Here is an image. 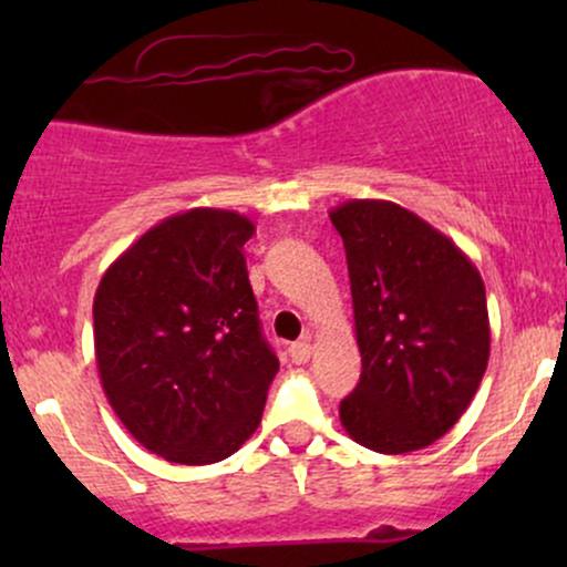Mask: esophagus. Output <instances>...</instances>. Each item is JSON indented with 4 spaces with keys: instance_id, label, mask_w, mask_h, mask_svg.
<instances>
[{
    "instance_id": "34e87169",
    "label": "esophagus",
    "mask_w": 567,
    "mask_h": 567,
    "mask_svg": "<svg viewBox=\"0 0 567 567\" xmlns=\"http://www.w3.org/2000/svg\"><path fill=\"white\" fill-rule=\"evenodd\" d=\"M290 357H292V362H298V365L309 362V357H311V341H309V338H303V341L292 343Z\"/></svg>"
}]
</instances>
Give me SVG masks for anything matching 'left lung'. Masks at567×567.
Returning <instances> with one entry per match:
<instances>
[{"label":"left lung","mask_w":567,"mask_h":567,"mask_svg":"<svg viewBox=\"0 0 567 567\" xmlns=\"http://www.w3.org/2000/svg\"><path fill=\"white\" fill-rule=\"evenodd\" d=\"M347 250L357 389L341 402L347 434L375 453H413L451 432L491 357L485 285L466 252L386 199L330 210Z\"/></svg>","instance_id":"8db88e82"}]
</instances>
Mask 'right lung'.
<instances>
[{
	"instance_id": "1",
	"label": "right lung",
	"mask_w": 567,
	"mask_h": 567,
	"mask_svg": "<svg viewBox=\"0 0 567 567\" xmlns=\"http://www.w3.org/2000/svg\"><path fill=\"white\" fill-rule=\"evenodd\" d=\"M252 231L234 210L175 213L135 239L95 290L103 394L127 432L171 464L229 458L261 424L279 360L247 279Z\"/></svg>"
}]
</instances>
